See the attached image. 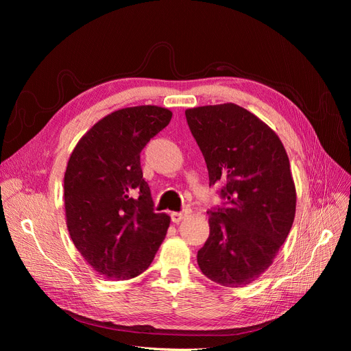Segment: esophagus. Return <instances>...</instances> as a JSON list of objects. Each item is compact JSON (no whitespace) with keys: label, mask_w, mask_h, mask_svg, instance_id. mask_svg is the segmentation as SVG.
<instances>
[{"label":"esophagus","mask_w":351,"mask_h":351,"mask_svg":"<svg viewBox=\"0 0 351 351\" xmlns=\"http://www.w3.org/2000/svg\"><path fill=\"white\" fill-rule=\"evenodd\" d=\"M187 215H189V210H184V212H173V214H171V219H173V222H176V224H178V222H182Z\"/></svg>","instance_id":"obj_1"}]
</instances>
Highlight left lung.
<instances>
[{"mask_svg":"<svg viewBox=\"0 0 351 351\" xmlns=\"http://www.w3.org/2000/svg\"><path fill=\"white\" fill-rule=\"evenodd\" d=\"M209 173L222 183L226 206L209 210V237L197 252L204 275L246 287L267 271L295 215V186L278 134L246 108L227 102L186 110Z\"/></svg>","mask_w":351,"mask_h":351,"instance_id":"1","label":"left lung"}]
</instances>
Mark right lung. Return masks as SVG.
Masks as SVG:
<instances>
[{"label":"right lung","instance_id":"add662e5","mask_svg":"<svg viewBox=\"0 0 351 351\" xmlns=\"http://www.w3.org/2000/svg\"><path fill=\"white\" fill-rule=\"evenodd\" d=\"M171 117L156 105L117 110L95 123L69 158V234L83 259L110 280L145 272L165 239L171 218L154 210L141 152Z\"/></svg>","mask_w":351,"mask_h":351}]
</instances>
